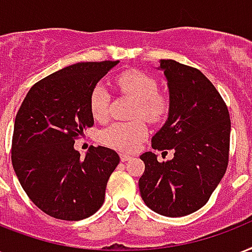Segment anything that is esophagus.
I'll return each instance as SVG.
<instances>
[{"mask_svg": "<svg viewBox=\"0 0 252 252\" xmlns=\"http://www.w3.org/2000/svg\"><path fill=\"white\" fill-rule=\"evenodd\" d=\"M130 158H132V157L128 156V155H124V153H122V155H120V160H122L123 162H126V161H129Z\"/></svg>", "mask_w": 252, "mask_h": 252, "instance_id": "34e87169", "label": "esophagus"}]
</instances>
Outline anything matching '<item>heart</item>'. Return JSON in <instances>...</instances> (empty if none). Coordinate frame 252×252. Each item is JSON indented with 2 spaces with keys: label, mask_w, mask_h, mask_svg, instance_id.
<instances>
[{
  "label": "heart",
  "mask_w": 252,
  "mask_h": 252,
  "mask_svg": "<svg viewBox=\"0 0 252 252\" xmlns=\"http://www.w3.org/2000/svg\"><path fill=\"white\" fill-rule=\"evenodd\" d=\"M115 83L120 91L134 100L133 116L148 123L162 122L168 113V101L157 95V83L141 71H126L116 78ZM109 95L103 86H96L90 96V108L96 120H104L108 113ZM148 129L143 120L112 123L100 132L101 143L123 152L134 151L147 137Z\"/></svg>",
  "instance_id": "1"
}]
</instances>
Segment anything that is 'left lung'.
I'll return each mask as SVG.
<instances>
[{
    "mask_svg": "<svg viewBox=\"0 0 252 252\" xmlns=\"http://www.w3.org/2000/svg\"><path fill=\"white\" fill-rule=\"evenodd\" d=\"M158 63L168 82L169 112L152 148L174 149V157L158 162L153 152L140 156L145 164L140 194L161 216L184 217L206 205L224 176L231 122L220 92L201 71L172 59Z\"/></svg>",
    "mask_w": 252,
    "mask_h": 252,
    "instance_id": "8db88e82",
    "label": "left lung"
}]
</instances>
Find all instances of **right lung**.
<instances>
[{
  "instance_id": "right-lung-1",
  "label": "right lung",
  "mask_w": 252,
  "mask_h": 252,
  "mask_svg": "<svg viewBox=\"0 0 252 252\" xmlns=\"http://www.w3.org/2000/svg\"><path fill=\"white\" fill-rule=\"evenodd\" d=\"M118 63H76L46 76L30 88L15 116L14 172L32 203L57 220H84L104 202L120 157L109 148L91 147L82 158L74 144L94 126L92 90Z\"/></svg>"
}]
</instances>
